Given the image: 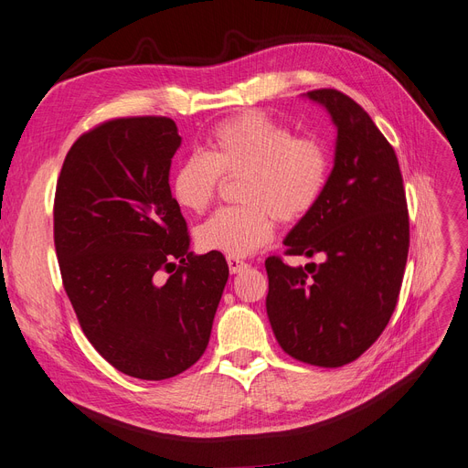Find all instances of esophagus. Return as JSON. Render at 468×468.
I'll return each mask as SVG.
<instances>
[{"label":"esophagus","instance_id":"obj_1","mask_svg":"<svg viewBox=\"0 0 468 468\" xmlns=\"http://www.w3.org/2000/svg\"><path fill=\"white\" fill-rule=\"evenodd\" d=\"M227 263H229V269H230V272H232V274H238V272H241V271H246V269H248V263H246V261H241V259H238V257H229V259H227Z\"/></svg>","mask_w":468,"mask_h":468}]
</instances>
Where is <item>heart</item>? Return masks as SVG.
Segmentation results:
<instances>
[{"instance_id":"b5f03b06","label":"heart","mask_w":468,"mask_h":468,"mask_svg":"<svg viewBox=\"0 0 468 468\" xmlns=\"http://www.w3.org/2000/svg\"><path fill=\"white\" fill-rule=\"evenodd\" d=\"M326 147L261 113L218 122L205 154L186 157L173 175L171 196L182 209L203 213L213 203L220 176H244L239 207H224L196 229L203 251L248 257L272 239L276 218L303 220L321 201L328 182Z\"/></svg>"}]
</instances>
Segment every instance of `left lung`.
I'll list each match as a JSON object with an SVG mask.
<instances>
[{"mask_svg":"<svg viewBox=\"0 0 468 468\" xmlns=\"http://www.w3.org/2000/svg\"><path fill=\"white\" fill-rule=\"evenodd\" d=\"M338 130L334 169L316 207L284 239L286 255H323L290 267L265 261L267 314L293 359L342 367L378 340L396 309L409 253V213L394 147L346 93L307 91Z\"/></svg>","mask_w":468,"mask_h":468,"instance_id":"1","label":"left lung"}]
</instances>
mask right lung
<instances>
[{
  "mask_svg": "<svg viewBox=\"0 0 468 468\" xmlns=\"http://www.w3.org/2000/svg\"><path fill=\"white\" fill-rule=\"evenodd\" d=\"M180 142L173 119L107 121L72 144L55 190V251L82 332L140 380L201 357L229 280L222 253L190 251L169 186Z\"/></svg>",
  "mask_w": 468,
  "mask_h": 468,
  "instance_id": "add662e5",
  "label": "right lung"
}]
</instances>
